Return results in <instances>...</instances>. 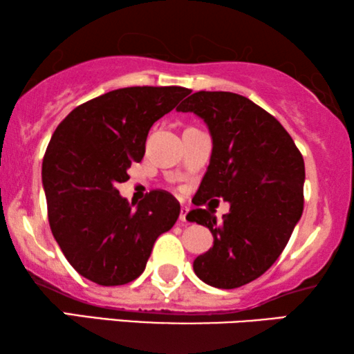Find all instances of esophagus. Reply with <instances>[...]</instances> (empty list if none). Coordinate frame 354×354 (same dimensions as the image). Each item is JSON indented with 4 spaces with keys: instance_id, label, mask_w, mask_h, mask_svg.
Returning <instances> with one entry per match:
<instances>
[{
    "instance_id": "obj_1",
    "label": "esophagus",
    "mask_w": 354,
    "mask_h": 354,
    "mask_svg": "<svg viewBox=\"0 0 354 354\" xmlns=\"http://www.w3.org/2000/svg\"><path fill=\"white\" fill-rule=\"evenodd\" d=\"M188 212H190V207L187 206L180 207V216H178V219H180V222H183V224H188Z\"/></svg>"
}]
</instances>
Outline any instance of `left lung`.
Masks as SVG:
<instances>
[{"label":"left lung","instance_id":"1","mask_svg":"<svg viewBox=\"0 0 354 354\" xmlns=\"http://www.w3.org/2000/svg\"><path fill=\"white\" fill-rule=\"evenodd\" d=\"M177 109L205 119L212 137L211 162L193 205L211 198L230 203L222 222L212 209L188 212V221L214 236L193 269L212 287L239 288L277 261L303 214V156L282 124L241 95L196 91Z\"/></svg>","mask_w":354,"mask_h":354}]
</instances>
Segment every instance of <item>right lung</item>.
Wrapping results in <instances>:
<instances>
[{
  "label": "right lung",
  "mask_w": 354,
  "mask_h": 354,
  "mask_svg": "<svg viewBox=\"0 0 354 354\" xmlns=\"http://www.w3.org/2000/svg\"><path fill=\"white\" fill-rule=\"evenodd\" d=\"M190 91H108L72 109L53 133L41 167L48 221L66 259L91 282L113 287L137 279L154 241L178 219L180 205L171 193L149 192L133 209L115 185L143 159L151 125Z\"/></svg>",
  "instance_id": "add662e5"
}]
</instances>
